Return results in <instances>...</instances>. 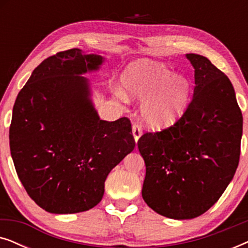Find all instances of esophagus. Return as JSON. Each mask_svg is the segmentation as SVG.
Instances as JSON below:
<instances>
[{
  "mask_svg": "<svg viewBox=\"0 0 248 248\" xmlns=\"http://www.w3.org/2000/svg\"><path fill=\"white\" fill-rule=\"evenodd\" d=\"M132 133H133V137H134V140L135 142H138L139 139L142 135V127L141 125L139 124H133V126H132Z\"/></svg>",
  "mask_w": 248,
  "mask_h": 248,
  "instance_id": "1",
  "label": "esophagus"
}]
</instances>
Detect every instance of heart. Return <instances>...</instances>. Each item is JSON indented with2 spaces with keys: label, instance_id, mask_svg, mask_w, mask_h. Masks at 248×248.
Listing matches in <instances>:
<instances>
[{
  "label": "heart",
  "instance_id": "b5f03b06",
  "mask_svg": "<svg viewBox=\"0 0 248 248\" xmlns=\"http://www.w3.org/2000/svg\"><path fill=\"white\" fill-rule=\"evenodd\" d=\"M122 88L115 94L123 101L131 97L143 99L142 116L148 124L155 127L175 123L184 113L189 100L188 80L160 62L140 60L131 63L121 76Z\"/></svg>",
  "mask_w": 248,
  "mask_h": 248
}]
</instances>
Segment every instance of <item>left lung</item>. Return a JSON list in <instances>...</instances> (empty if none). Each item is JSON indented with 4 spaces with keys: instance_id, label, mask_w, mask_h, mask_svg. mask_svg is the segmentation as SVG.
<instances>
[{
    "instance_id": "left-lung-1",
    "label": "left lung",
    "mask_w": 248,
    "mask_h": 248,
    "mask_svg": "<svg viewBox=\"0 0 248 248\" xmlns=\"http://www.w3.org/2000/svg\"><path fill=\"white\" fill-rule=\"evenodd\" d=\"M195 88L183 116L138 148L145 164L142 198L159 215L193 219L208 211L238 167L243 115L228 77L206 57L186 54Z\"/></svg>"
}]
</instances>
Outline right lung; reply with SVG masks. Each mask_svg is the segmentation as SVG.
<instances>
[{"label": "right lung", "mask_w": 248, "mask_h": 248, "mask_svg": "<svg viewBox=\"0 0 248 248\" xmlns=\"http://www.w3.org/2000/svg\"><path fill=\"white\" fill-rule=\"evenodd\" d=\"M103 62L79 48L57 53L33 70L16 99L11 157L28 195L47 212L93 209L108 174L135 147L130 120H100L81 76Z\"/></svg>", "instance_id": "add662e5"}]
</instances>
